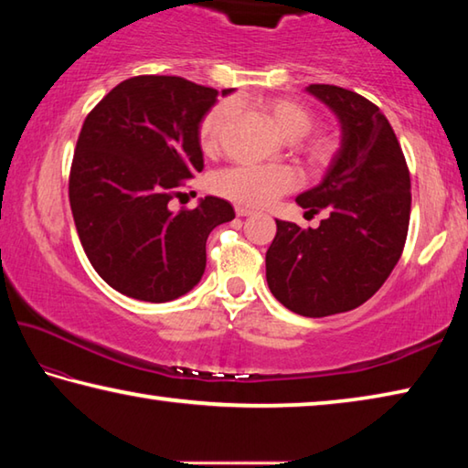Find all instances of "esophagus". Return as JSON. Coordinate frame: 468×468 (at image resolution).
<instances>
[{"mask_svg": "<svg viewBox=\"0 0 468 468\" xmlns=\"http://www.w3.org/2000/svg\"><path fill=\"white\" fill-rule=\"evenodd\" d=\"M235 215H237V217H251L253 210L243 208V206H235Z\"/></svg>", "mask_w": 468, "mask_h": 468, "instance_id": "34e87169", "label": "esophagus"}]
</instances>
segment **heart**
Here are the masks:
<instances>
[{
  "label": "heart",
  "mask_w": 468,
  "mask_h": 468,
  "mask_svg": "<svg viewBox=\"0 0 468 468\" xmlns=\"http://www.w3.org/2000/svg\"><path fill=\"white\" fill-rule=\"evenodd\" d=\"M253 107L287 140L303 138L314 125V111L295 99L266 97L258 99ZM229 122H231V107L227 102H218L206 111L197 123V144L204 154L215 156L220 153ZM332 148H335L332 138L318 133L305 142L303 153L307 161L318 165L328 161ZM210 187L225 200L248 206V208H260V206L271 204L279 196L295 189L297 176L287 167H245V165H239V167L217 173L210 181Z\"/></svg>",
  "instance_id": "1"
}]
</instances>
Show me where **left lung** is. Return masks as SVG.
Masks as SVG:
<instances>
[{"instance_id":"8db88e82","label":"left lung","mask_w":468,"mask_h":468,"mask_svg":"<svg viewBox=\"0 0 468 468\" xmlns=\"http://www.w3.org/2000/svg\"><path fill=\"white\" fill-rule=\"evenodd\" d=\"M335 111L343 144L318 187L297 196L318 229L276 220L266 251L272 295L305 318L355 310L400 260L410 218V176L399 138L378 105L332 84L307 86Z\"/></svg>"}]
</instances>
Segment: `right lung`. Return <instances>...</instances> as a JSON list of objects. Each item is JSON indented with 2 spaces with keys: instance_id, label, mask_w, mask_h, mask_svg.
<instances>
[{
  "instance_id": "right-lung-1",
  "label": "right lung",
  "mask_w": 468,
  "mask_h": 468,
  "mask_svg": "<svg viewBox=\"0 0 468 468\" xmlns=\"http://www.w3.org/2000/svg\"><path fill=\"white\" fill-rule=\"evenodd\" d=\"M217 97L179 76H133L86 115L69 206L92 268L122 295L150 303L186 295L204 274L210 231L235 218L215 196L192 210L169 208L204 169L197 123Z\"/></svg>"
}]
</instances>
